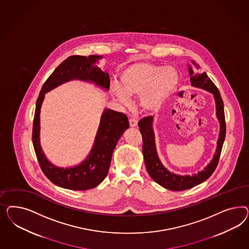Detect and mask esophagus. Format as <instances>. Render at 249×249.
<instances>
[{
	"label": "esophagus",
	"mask_w": 249,
	"mask_h": 249,
	"mask_svg": "<svg viewBox=\"0 0 249 249\" xmlns=\"http://www.w3.org/2000/svg\"><path fill=\"white\" fill-rule=\"evenodd\" d=\"M129 125L130 127H136L138 125V121L135 118H130L129 119Z\"/></svg>",
	"instance_id": "34e87169"
}]
</instances>
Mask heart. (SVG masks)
I'll return each instance as SVG.
<instances>
[{
    "instance_id": "1",
    "label": "heart",
    "mask_w": 249,
    "mask_h": 249,
    "mask_svg": "<svg viewBox=\"0 0 249 249\" xmlns=\"http://www.w3.org/2000/svg\"><path fill=\"white\" fill-rule=\"evenodd\" d=\"M180 74L174 67L151 63H133L120 74V86L114 84L112 92L122 103L128 104V97H140V104L147 112H155L164 104L178 85Z\"/></svg>"
}]
</instances>
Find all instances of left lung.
<instances>
[{
  "mask_svg": "<svg viewBox=\"0 0 249 249\" xmlns=\"http://www.w3.org/2000/svg\"><path fill=\"white\" fill-rule=\"evenodd\" d=\"M196 68H198L196 62L193 61ZM189 75L190 81L193 87L203 89L204 90L209 91L213 95L216 105V116L220 123V133H219L218 142H217V149L212 159L211 162L204 168V171L194 175H178L169 172L162 163L160 162L154 141V133L152 129V121L153 118L151 116L145 117L139 121L138 125L140 131L142 136V152H143L144 161L147 169L148 174H150L151 179L156 181L158 184L162 187L172 191H183L187 189L193 188L196 185L202 183L203 181L207 180L218 164L219 158L221 155V151L223 148V144L226 138V119H225V111H224V102L221 98L220 92L216 86L213 83L211 79L207 74L201 71L194 72L192 68H189Z\"/></svg>",
  "mask_w": 249,
  "mask_h": 249,
  "instance_id": "left-lung-1",
  "label": "left lung"
}]
</instances>
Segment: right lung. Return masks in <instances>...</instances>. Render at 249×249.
<instances>
[{"mask_svg": "<svg viewBox=\"0 0 249 249\" xmlns=\"http://www.w3.org/2000/svg\"><path fill=\"white\" fill-rule=\"evenodd\" d=\"M102 56L72 55L63 61L47 78L36 100L33 124V145L39 165L45 176L53 184L75 191L89 190L98 186L107 175L114 149L123 132L128 128V117L124 113L106 108L102 114L95 142L88 158L79 165L59 168L45 157L40 145V109L45 94L72 79L91 81L105 89H109V75L96 66Z\"/></svg>", "mask_w": 249, "mask_h": 249, "instance_id": "right-lung-1", "label": "right lung"}]
</instances>
